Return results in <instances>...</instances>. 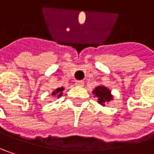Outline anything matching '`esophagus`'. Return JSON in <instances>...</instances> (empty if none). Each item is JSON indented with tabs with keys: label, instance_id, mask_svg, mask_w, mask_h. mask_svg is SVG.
Wrapping results in <instances>:
<instances>
[{
	"label": "esophagus",
	"instance_id": "obj_1",
	"mask_svg": "<svg viewBox=\"0 0 154 154\" xmlns=\"http://www.w3.org/2000/svg\"><path fill=\"white\" fill-rule=\"evenodd\" d=\"M75 85H76L77 86H84L85 83H84V81H82V80H79V81H76Z\"/></svg>",
	"mask_w": 154,
	"mask_h": 154
}]
</instances>
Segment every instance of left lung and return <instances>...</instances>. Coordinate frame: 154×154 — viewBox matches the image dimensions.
<instances>
[{"mask_svg": "<svg viewBox=\"0 0 154 154\" xmlns=\"http://www.w3.org/2000/svg\"><path fill=\"white\" fill-rule=\"evenodd\" d=\"M93 94L98 98V103L102 105H104L105 103H109L112 100V95L110 94V91L103 85L97 86L93 91Z\"/></svg>", "mask_w": 154, "mask_h": 154, "instance_id": "8db88e82", "label": "left lung"}]
</instances>
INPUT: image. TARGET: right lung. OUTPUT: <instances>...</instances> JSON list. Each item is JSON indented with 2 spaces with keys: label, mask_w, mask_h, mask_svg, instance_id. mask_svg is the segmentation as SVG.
Here are the masks:
<instances>
[{
  "label": "right lung",
  "mask_w": 154,
  "mask_h": 154,
  "mask_svg": "<svg viewBox=\"0 0 154 154\" xmlns=\"http://www.w3.org/2000/svg\"><path fill=\"white\" fill-rule=\"evenodd\" d=\"M63 90H64V88H63V87H61V88H57V89H56V91L52 92V94H52V95L59 94V95H58V97H59V96H60V95L62 94V93H61V92H62Z\"/></svg>",
  "instance_id": "right-lung-1"
}]
</instances>
